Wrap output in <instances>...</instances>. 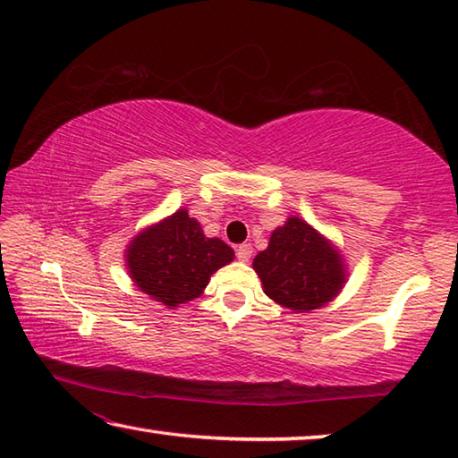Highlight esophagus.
<instances>
[{
	"mask_svg": "<svg viewBox=\"0 0 458 458\" xmlns=\"http://www.w3.org/2000/svg\"><path fill=\"white\" fill-rule=\"evenodd\" d=\"M252 257V246L250 244H238L236 246V259L240 262H248Z\"/></svg>",
	"mask_w": 458,
	"mask_h": 458,
	"instance_id": "obj_1",
	"label": "esophagus"
}]
</instances>
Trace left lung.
<instances>
[{
    "instance_id": "left-lung-1",
    "label": "left lung",
    "mask_w": 458,
    "mask_h": 458,
    "mask_svg": "<svg viewBox=\"0 0 458 458\" xmlns=\"http://www.w3.org/2000/svg\"><path fill=\"white\" fill-rule=\"evenodd\" d=\"M252 265L268 297L297 313L325 305L345 283L337 250L299 218L276 228Z\"/></svg>"
}]
</instances>
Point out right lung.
I'll list each match as a JSON object with an SVG mask.
<instances>
[{"label":"right lung","mask_w":458,"mask_h":458,"mask_svg":"<svg viewBox=\"0 0 458 458\" xmlns=\"http://www.w3.org/2000/svg\"><path fill=\"white\" fill-rule=\"evenodd\" d=\"M232 259L234 250L220 238H206L185 210L143 230L127 250L135 284L167 307L196 299L216 270Z\"/></svg>","instance_id":"obj_1"}]
</instances>
